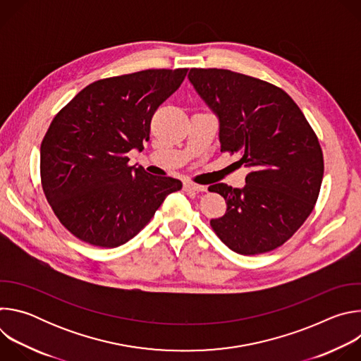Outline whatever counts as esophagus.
Instances as JSON below:
<instances>
[{
  "mask_svg": "<svg viewBox=\"0 0 361 361\" xmlns=\"http://www.w3.org/2000/svg\"><path fill=\"white\" fill-rule=\"evenodd\" d=\"M183 187L185 191H197V192L207 191V187L205 185H200V184H194V183H184Z\"/></svg>",
  "mask_w": 361,
  "mask_h": 361,
  "instance_id": "esophagus-1",
  "label": "esophagus"
}]
</instances>
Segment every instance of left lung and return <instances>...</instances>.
I'll list each match as a JSON object with an SVG mask.
<instances>
[{
    "label": "left lung",
    "mask_w": 361,
    "mask_h": 361,
    "mask_svg": "<svg viewBox=\"0 0 361 361\" xmlns=\"http://www.w3.org/2000/svg\"><path fill=\"white\" fill-rule=\"evenodd\" d=\"M188 80L219 118L221 151L240 152L237 163L248 169L243 188L209 187L227 202L213 230L238 254L280 247L317 201L324 173L317 135L293 98L267 81L219 68H191Z\"/></svg>",
    "instance_id": "obj_1"
}]
</instances>
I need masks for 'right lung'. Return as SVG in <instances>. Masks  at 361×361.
<instances>
[{
  "label": "right lung",
  "instance_id": "1",
  "mask_svg": "<svg viewBox=\"0 0 361 361\" xmlns=\"http://www.w3.org/2000/svg\"><path fill=\"white\" fill-rule=\"evenodd\" d=\"M187 68L144 70L98 80L54 117L41 142L47 201L77 238L114 248L151 220L183 183L130 167L127 152L149 140L156 110L181 85Z\"/></svg>",
  "mask_w": 361,
  "mask_h": 361
}]
</instances>
